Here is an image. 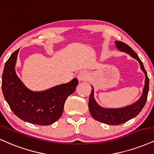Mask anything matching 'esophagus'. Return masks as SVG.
<instances>
[{"label": "esophagus", "instance_id": "34e87169", "mask_svg": "<svg viewBox=\"0 0 154 154\" xmlns=\"http://www.w3.org/2000/svg\"><path fill=\"white\" fill-rule=\"evenodd\" d=\"M88 78V73L86 70H82L78 74V79L79 81H87Z\"/></svg>", "mask_w": 154, "mask_h": 154}]
</instances>
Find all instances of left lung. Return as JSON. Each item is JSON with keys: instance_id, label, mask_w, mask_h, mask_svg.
I'll return each instance as SVG.
<instances>
[{"instance_id": "1", "label": "left lung", "mask_w": 154, "mask_h": 154, "mask_svg": "<svg viewBox=\"0 0 154 154\" xmlns=\"http://www.w3.org/2000/svg\"><path fill=\"white\" fill-rule=\"evenodd\" d=\"M117 48L121 51L128 52L132 57H134L140 63V68L146 75V82L144 86L143 93L142 97L138 102L134 103L131 106L126 107L120 108V109H104L101 107L96 102L94 99V90L91 89V93L90 94L89 100H88V108H89L90 113L94 119L98 120L99 122H103L110 125H117L125 123L127 121L131 120L133 117H136L145 106L146 101H147L148 93L149 89V79L147 75L142 61L138 57V55L133 51L131 47L127 44L120 41H117Z\"/></svg>"}]
</instances>
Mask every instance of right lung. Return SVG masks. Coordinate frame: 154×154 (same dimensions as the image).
<instances>
[{"mask_svg":"<svg viewBox=\"0 0 154 154\" xmlns=\"http://www.w3.org/2000/svg\"><path fill=\"white\" fill-rule=\"evenodd\" d=\"M19 50L5 62L2 75V91L11 109L25 122L39 125H49L62 115L68 96L75 91L79 81L73 79L67 84L56 86L47 91L36 92L25 87L15 72Z\"/></svg>","mask_w":154,"mask_h":154,"instance_id":"obj_1","label":"right lung"}]
</instances>
